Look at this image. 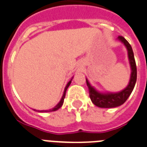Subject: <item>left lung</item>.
Instances as JSON below:
<instances>
[{"mask_svg":"<svg viewBox=\"0 0 147 147\" xmlns=\"http://www.w3.org/2000/svg\"><path fill=\"white\" fill-rule=\"evenodd\" d=\"M119 40H121L123 43L125 47H127V53H128V58L131 68V79H130L129 84L127 87L123 90H121L119 93H109V94H101L96 91L92 86L90 85L88 81L86 79L87 85L89 90V96L90 98L95 106L100 108H114L121 106L127 100V99L131 94L134 85H135L136 81H137V66H136L135 59L134 56V52L132 47L128 41L122 36L119 35L118 37Z\"/></svg>","mask_w":147,"mask_h":147,"instance_id":"8db88e82","label":"left lung"}]
</instances>
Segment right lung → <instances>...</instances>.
<instances>
[{"instance_id": "add662e5", "label": "right lung", "mask_w": 147, "mask_h": 147, "mask_svg": "<svg viewBox=\"0 0 147 147\" xmlns=\"http://www.w3.org/2000/svg\"><path fill=\"white\" fill-rule=\"evenodd\" d=\"M71 80L70 81V82H69V83L67 84V85L65 86V90H64V93H63V96H62V98H61V100L59 101V102L58 103V104L56 106V107H54V108L53 109H50V110H42V111H40V112H42V113H46V112H53V111H56L58 109H59L60 107L63 106V102H64V99H65V92H66V90H67V88H69V86L70 85V84H71Z\"/></svg>"}]
</instances>
